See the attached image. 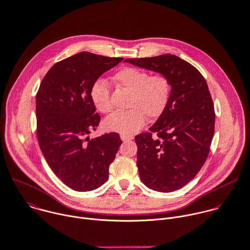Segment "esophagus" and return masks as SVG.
<instances>
[{
  "label": "esophagus",
  "instance_id": "34e87169",
  "mask_svg": "<svg viewBox=\"0 0 250 250\" xmlns=\"http://www.w3.org/2000/svg\"><path fill=\"white\" fill-rule=\"evenodd\" d=\"M120 138L123 142H127V141H130V140H133V137L131 136H126V135H120Z\"/></svg>",
  "mask_w": 250,
  "mask_h": 250
}]
</instances>
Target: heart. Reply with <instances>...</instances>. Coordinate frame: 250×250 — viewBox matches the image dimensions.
I'll list each match as a JSON object with an SVG mask.
<instances>
[{"instance_id": "b5f03b06", "label": "heart", "mask_w": 250, "mask_h": 250, "mask_svg": "<svg viewBox=\"0 0 250 250\" xmlns=\"http://www.w3.org/2000/svg\"><path fill=\"white\" fill-rule=\"evenodd\" d=\"M112 80L119 88L131 92V109L109 115L104 122L106 130L132 135L145 125L146 116L149 120H156L165 112L171 95V83L166 75H150L144 69L126 67L117 72ZM90 96L100 112L109 113L113 109L110 90L104 81L93 83Z\"/></svg>"}]
</instances>
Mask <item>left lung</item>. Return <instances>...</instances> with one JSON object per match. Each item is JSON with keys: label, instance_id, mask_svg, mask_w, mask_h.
I'll list each match as a JSON object with an SVG mask.
<instances>
[{"label": "left lung", "instance_id": "left-lung-1", "mask_svg": "<svg viewBox=\"0 0 250 250\" xmlns=\"http://www.w3.org/2000/svg\"><path fill=\"white\" fill-rule=\"evenodd\" d=\"M125 62L170 80L171 95L165 112L149 132L135 138L137 166L148 188L164 193L180 189L196 176L209 153L215 112L208 86L194 66L175 55Z\"/></svg>", "mask_w": 250, "mask_h": 250}]
</instances>
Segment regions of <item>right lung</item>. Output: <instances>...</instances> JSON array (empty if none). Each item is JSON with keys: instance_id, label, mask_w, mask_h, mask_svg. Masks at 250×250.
Returning a JSON list of instances; mask_svg holds the SVG:
<instances>
[{"instance_id": "obj_1", "label": "right lung", "mask_w": 250, "mask_h": 250, "mask_svg": "<svg viewBox=\"0 0 250 250\" xmlns=\"http://www.w3.org/2000/svg\"><path fill=\"white\" fill-rule=\"evenodd\" d=\"M123 58L81 52L54 64L36 96L37 138L52 171L73 190L86 192L103 185L122 144L111 132L87 135L101 121L90 96L93 83Z\"/></svg>"}]
</instances>
